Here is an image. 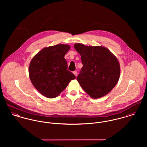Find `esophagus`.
Listing matches in <instances>:
<instances>
[{
    "mask_svg": "<svg viewBox=\"0 0 147 147\" xmlns=\"http://www.w3.org/2000/svg\"><path fill=\"white\" fill-rule=\"evenodd\" d=\"M73 74L75 75V76L76 77L77 76V75H78V72L76 71H74L73 72Z\"/></svg>",
    "mask_w": 147,
    "mask_h": 147,
    "instance_id": "1",
    "label": "esophagus"
}]
</instances>
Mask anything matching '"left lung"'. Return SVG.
I'll list each match as a JSON object with an SVG mask.
<instances>
[{
    "mask_svg": "<svg viewBox=\"0 0 147 147\" xmlns=\"http://www.w3.org/2000/svg\"><path fill=\"white\" fill-rule=\"evenodd\" d=\"M74 47L81 55L83 65L77 77L78 82L91 98L105 96L119 79L121 68L118 59L102 46H86L78 43Z\"/></svg>",
    "mask_w": 147,
    "mask_h": 147,
    "instance_id": "1",
    "label": "left lung"
}]
</instances>
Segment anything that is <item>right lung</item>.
Listing matches in <instances>:
<instances>
[{
	"label": "right lung",
	"mask_w": 147,
	"mask_h": 147,
	"mask_svg": "<svg viewBox=\"0 0 147 147\" xmlns=\"http://www.w3.org/2000/svg\"><path fill=\"white\" fill-rule=\"evenodd\" d=\"M71 47L58 44L42 49L32 59L29 66L30 80L35 88L49 98L58 96L76 78L67 69L64 58Z\"/></svg>",
	"instance_id": "add662e5"
}]
</instances>
